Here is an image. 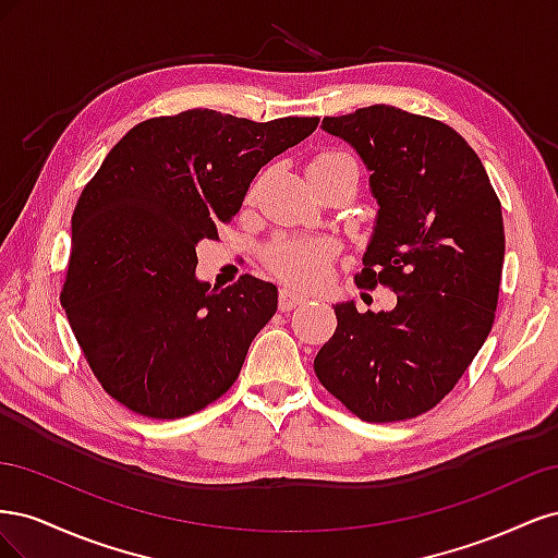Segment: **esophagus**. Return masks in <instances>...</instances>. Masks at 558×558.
<instances>
[{
	"label": "esophagus",
	"mask_w": 558,
	"mask_h": 558,
	"mask_svg": "<svg viewBox=\"0 0 558 558\" xmlns=\"http://www.w3.org/2000/svg\"><path fill=\"white\" fill-rule=\"evenodd\" d=\"M305 302H307V295L298 293L295 289H289V286H283V289L279 291V310L281 312H291L293 307L305 305Z\"/></svg>",
	"instance_id": "obj_1"
}]
</instances>
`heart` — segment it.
I'll return each mask as SVG.
<instances>
[{"label":"heart","mask_w":558,"mask_h":558,"mask_svg":"<svg viewBox=\"0 0 558 558\" xmlns=\"http://www.w3.org/2000/svg\"><path fill=\"white\" fill-rule=\"evenodd\" d=\"M335 162H353V160L347 154H342V150H326V154H320L310 167L335 165ZM330 258H332L330 242L283 240L267 248V263L277 275L305 286H314L326 279Z\"/></svg>","instance_id":"obj_1"}]
</instances>
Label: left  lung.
Segmentation results:
<instances>
[{
  "mask_svg": "<svg viewBox=\"0 0 558 558\" xmlns=\"http://www.w3.org/2000/svg\"><path fill=\"white\" fill-rule=\"evenodd\" d=\"M369 172L377 218L356 283L388 286L391 312L337 302L318 381L363 421L414 418L463 377L492 332L505 230L482 160L435 118L373 105L324 118Z\"/></svg>",
  "mask_w": 558,
  "mask_h": 558,
  "instance_id": "8db88e82",
  "label": "left lung"
}]
</instances>
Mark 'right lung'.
<instances>
[{
  "label": "right lung",
  "mask_w": 558,
  "mask_h": 558,
  "mask_svg": "<svg viewBox=\"0 0 558 558\" xmlns=\"http://www.w3.org/2000/svg\"><path fill=\"white\" fill-rule=\"evenodd\" d=\"M316 125L211 109L148 118L83 189L60 302L95 377L128 410L189 416L240 377L277 312V286L244 275L211 289L195 277V246L216 240L260 167Z\"/></svg>",
  "instance_id": "right-lung-1"
}]
</instances>
